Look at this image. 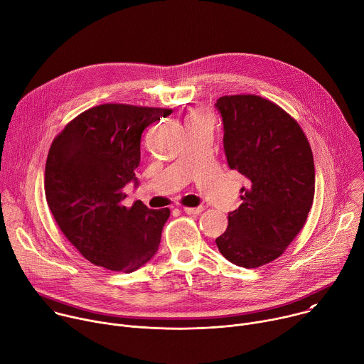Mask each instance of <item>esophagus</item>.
Returning <instances> with one entry per match:
<instances>
[{
  "mask_svg": "<svg viewBox=\"0 0 364 364\" xmlns=\"http://www.w3.org/2000/svg\"><path fill=\"white\" fill-rule=\"evenodd\" d=\"M183 210L187 215H200L204 210V207H183Z\"/></svg>",
  "mask_w": 364,
  "mask_h": 364,
  "instance_id": "1",
  "label": "esophagus"
}]
</instances>
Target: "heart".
Segmentation results:
<instances>
[{
    "label": "heart",
    "mask_w": 364,
    "mask_h": 364,
    "mask_svg": "<svg viewBox=\"0 0 364 364\" xmlns=\"http://www.w3.org/2000/svg\"><path fill=\"white\" fill-rule=\"evenodd\" d=\"M203 117H205L203 112H191V114L187 117V119H197V118H203Z\"/></svg>",
    "instance_id": "1"
}]
</instances>
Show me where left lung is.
Masks as SVG:
<instances>
[{
    "label": "left lung",
    "instance_id": "1",
    "mask_svg": "<svg viewBox=\"0 0 364 364\" xmlns=\"http://www.w3.org/2000/svg\"><path fill=\"white\" fill-rule=\"evenodd\" d=\"M216 107L228 164L249 180L216 245L232 264L259 268L279 257L306 222L316 191L313 151L299 124L269 99L226 95Z\"/></svg>",
    "mask_w": 364,
    "mask_h": 364
}]
</instances>
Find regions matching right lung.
<instances>
[{
	"label": "right lung",
	"mask_w": 364,
	"mask_h": 364,
	"mask_svg": "<svg viewBox=\"0 0 364 364\" xmlns=\"http://www.w3.org/2000/svg\"><path fill=\"white\" fill-rule=\"evenodd\" d=\"M173 109L103 103L73 118L50 145L44 191L48 209L85 259L129 274L159 250L170 209L124 205L135 180L141 135Z\"/></svg>",
	"instance_id": "obj_1"
}]
</instances>
